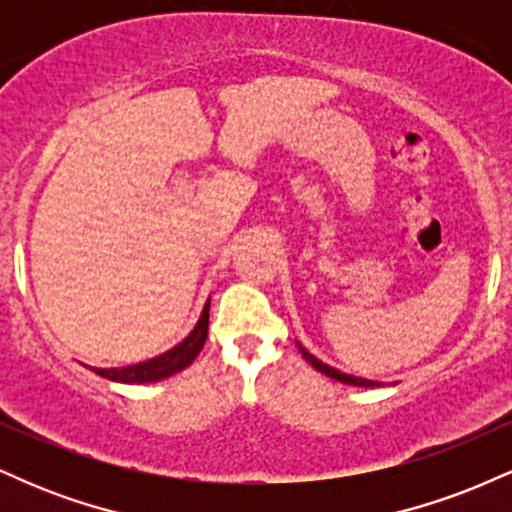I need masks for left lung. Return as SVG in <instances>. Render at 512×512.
<instances>
[{
	"instance_id": "1",
	"label": "left lung",
	"mask_w": 512,
	"mask_h": 512,
	"mask_svg": "<svg viewBox=\"0 0 512 512\" xmlns=\"http://www.w3.org/2000/svg\"><path fill=\"white\" fill-rule=\"evenodd\" d=\"M298 349H301L303 358H305V361L310 363V366H313L315 370H320V373L330 375V378H334V380H339V383H346V385H358V387H375V385H378V383H375V380H363V378H356V375H346V373H342V370H337V368L327 366V363L317 361V358H315L313 354H308V351H305L301 344H298Z\"/></svg>"
}]
</instances>
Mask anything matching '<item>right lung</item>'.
<instances>
[{
	"label": "right lung",
	"mask_w": 512,
	"mask_h": 512,
	"mask_svg": "<svg viewBox=\"0 0 512 512\" xmlns=\"http://www.w3.org/2000/svg\"><path fill=\"white\" fill-rule=\"evenodd\" d=\"M209 332V303L204 305L202 317H199L197 327L187 334L178 346L166 351V354L151 358V361L137 363V366H125V368H93L103 378L115 380V383H156V380L168 378V375L180 373L195 361L199 351H202L204 342H207Z\"/></svg>",
	"instance_id": "right-lung-1"
}]
</instances>
